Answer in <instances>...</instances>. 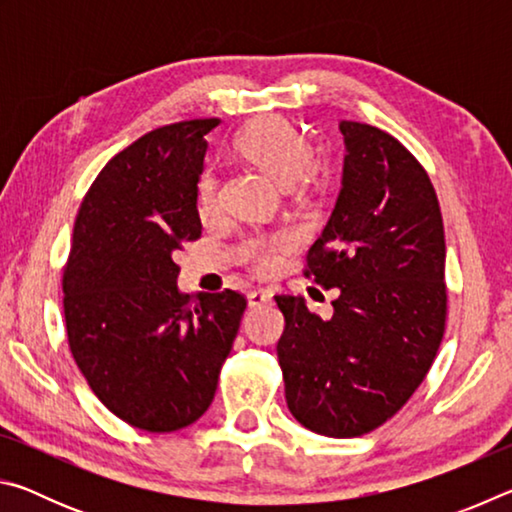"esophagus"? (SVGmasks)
Returning <instances> with one entry per match:
<instances>
[{"mask_svg":"<svg viewBox=\"0 0 512 512\" xmlns=\"http://www.w3.org/2000/svg\"><path fill=\"white\" fill-rule=\"evenodd\" d=\"M271 298H273L271 291L255 289V291L248 293V305L250 307H262V305H268V302H271Z\"/></svg>","mask_w":512,"mask_h":512,"instance_id":"obj_1","label":"esophagus"}]
</instances>
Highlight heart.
I'll return each instance as SVG.
<instances>
[{
  "label": "heart",
  "mask_w": 512,
  "mask_h": 512,
  "mask_svg": "<svg viewBox=\"0 0 512 512\" xmlns=\"http://www.w3.org/2000/svg\"><path fill=\"white\" fill-rule=\"evenodd\" d=\"M237 149L248 162H253L257 169L268 173L273 180L282 185H289L293 180H309L314 176V164H311V149L305 137L296 128L282 119H259L248 124L244 133L239 135ZM198 205L201 210H212L219 194V183L212 171H203L198 180ZM287 246V239L255 241L246 250L248 264L259 273H268L275 268V253Z\"/></svg>",
  "instance_id": "b5f03b06"
}]
</instances>
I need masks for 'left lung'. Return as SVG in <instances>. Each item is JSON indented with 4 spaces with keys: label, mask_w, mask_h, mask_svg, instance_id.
Segmentation results:
<instances>
[{
    "label": "left lung",
    "mask_w": 512,
    "mask_h": 512,
    "mask_svg": "<svg viewBox=\"0 0 512 512\" xmlns=\"http://www.w3.org/2000/svg\"><path fill=\"white\" fill-rule=\"evenodd\" d=\"M341 192L305 275L339 289L334 314L275 296L287 406L329 438L363 436L402 409L445 334V228L427 171L393 135L341 121Z\"/></svg>",
    "instance_id": "left-lung-1"
}]
</instances>
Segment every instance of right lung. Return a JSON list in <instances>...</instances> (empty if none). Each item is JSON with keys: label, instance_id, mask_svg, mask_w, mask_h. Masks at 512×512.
Segmentation results:
<instances>
[{"label": "right lung", "instance_id": "obj_1", "mask_svg": "<svg viewBox=\"0 0 512 512\" xmlns=\"http://www.w3.org/2000/svg\"><path fill=\"white\" fill-rule=\"evenodd\" d=\"M219 119L146 133L85 194L63 291L69 350L94 395L137 429L167 433L212 404L239 332L237 291H178L176 253L201 237L198 180Z\"/></svg>", "mask_w": 512, "mask_h": 512}]
</instances>
